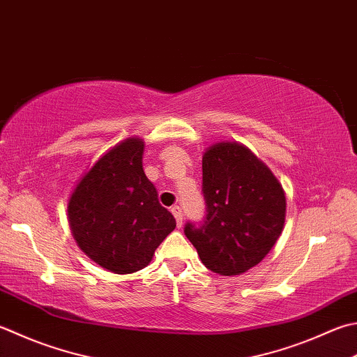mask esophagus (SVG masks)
I'll list each match as a JSON object with an SVG mask.
<instances>
[{"label": "esophagus", "mask_w": 357, "mask_h": 357, "mask_svg": "<svg viewBox=\"0 0 357 357\" xmlns=\"http://www.w3.org/2000/svg\"><path fill=\"white\" fill-rule=\"evenodd\" d=\"M172 213L174 216V220H176L178 227L183 226V208H181L179 206H173L172 207Z\"/></svg>", "instance_id": "34e87169"}]
</instances>
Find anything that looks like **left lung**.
<instances>
[{
  "mask_svg": "<svg viewBox=\"0 0 357 357\" xmlns=\"http://www.w3.org/2000/svg\"><path fill=\"white\" fill-rule=\"evenodd\" d=\"M202 225L184 234L207 269L240 275L257 266L280 236L286 197L282 184L248 146L218 142L202 155Z\"/></svg>",
  "mask_w": 357,
  "mask_h": 357,
  "instance_id": "left-lung-1",
  "label": "left lung"
}]
</instances>
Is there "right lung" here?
I'll return each instance as SVG.
<instances>
[{
	"mask_svg": "<svg viewBox=\"0 0 357 357\" xmlns=\"http://www.w3.org/2000/svg\"><path fill=\"white\" fill-rule=\"evenodd\" d=\"M142 155L141 137L119 142L83 174L68 202L69 227L79 248L114 274L144 269L176 227L145 176Z\"/></svg>",
	"mask_w": 357,
	"mask_h": 357,
	"instance_id": "add662e5",
	"label": "right lung"
}]
</instances>
